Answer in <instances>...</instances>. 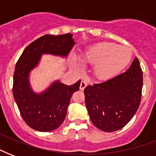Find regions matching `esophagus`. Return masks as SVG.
I'll return each instance as SVG.
<instances>
[{
	"mask_svg": "<svg viewBox=\"0 0 156 156\" xmlns=\"http://www.w3.org/2000/svg\"><path fill=\"white\" fill-rule=\"evenodd\" d=\"M87 86V82L86 81H82L80 83V87H79V89H80L81 90H83L84 89H85V87Z\"/></svg>",
	"mask_w": 156,
	"mask_h": 156,
	"instance_id": "1",
	"label": "esophagus"
}]
</instances>
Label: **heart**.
Instances as JSON below:
<instances>
[{"label": "heart", "instance_id": "obj_1", "mask_svg": "<svg viewBox=\"0 0 156 156\" xmlns=\"http://www.w3.org/2000/svg\"><path fill=\"white\" fill-rule=\"evenodd\" d=\"M86 65H94L93 73L98 79L106 80L117 75L129 65L132 50L113 43H100L90 46L80 56Z\"/></svg>", "mask_w": 156, "mask_h": 156}]
</instances>
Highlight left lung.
Here are the masks:
<instances>
[{"instance_id": "1", "label": "left lung", "mask_w": 156, "mask_h": 156, "mask_svg": "<svg viewBox=\"0 0 156 156\" xmlns=\"http://www.w3.org/2000/svg\"><path fill=\"white\" fill-rule=\"evenodd\" d=\"M142 88L143 72L137 57L125 73L87 86L85 102L92 123L105 132L123 128L138 109Z\"/></svg>"}]
</instances>
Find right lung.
<instances>
[{"label": "right lung", "instance_id": "right-lung-1", "mask_svg": "<svg viewBox=\"0 0 156 156\" xmlns=\"http://www.w3.org/2000/svg\"><path fill=\"white\" fill-rule=\"evenodd\" d=\"M75 44L72 34L43 35L26 48L16 64L13 97L23 120L35 130L48 132L61 126L81 80L68 86L56 79L45 90L35 92L30 85V73L39 66L43 55L67 58Z\"/></svg>", "mask_w": 156, "mask_h": 156}]
</instances>
